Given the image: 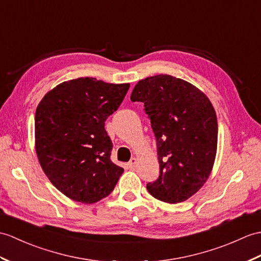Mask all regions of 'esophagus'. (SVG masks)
<instances>
[{
	"label": "esophagus",
	"instance_id": "34e87169",
	"mask_svg": "<svg viewBox=\"0 0 261 261\" xmlns=\"http://www.w3.org/2000/svg\"><path fill=\"white\" fill-rule=\"evenodd\" d=\"M136 166H137V159L136 158H131V160L128 162L129 169H135Z\"/></svg>",
	"mask_w": 261,
	"mask_h": 261
}]
</instances>
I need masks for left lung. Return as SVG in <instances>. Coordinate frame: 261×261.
<instances>
[{
    "label": "left lung",
    "mask_w": 261,
    "mask_h": 261,
    "mask_svg": "<svg viewBox=\"0 0 261 261\" xmlns=\"http://www.w3.org/2000/svg\"><path fill=\"white\" fill-rule=\"evenodd\" d=\"M132 102H142L154 132L159 178L147 189L168 203L186 201L201 188L213 170L218 121L210 100L198 88L168 74L139 81Z\"/></svg>",
    "instance_id": "left-lung-1"
}]
</instances>
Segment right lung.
<instances>
[{
  "label": "right lung",
  "instance_id": "obj_1",
  "mask_svg": "<svg viewBox=\"0 0 261 261\" xmlns=\"http://www.w3.org/2000/svg\"><path fill=\"white\" fill-rule=\"evenodd\" d=\"M129 83L79 77L44 95L35 112V150L52 185L68 198L94 203L108 197L123 168L111 161L112 142L105 129Z\"/></svg>",
  "mask_w": 261,
  "mask_h": 261
}]
</instances>
